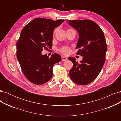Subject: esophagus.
Masks as SVG:
<instances>
[{"mask_svg": "<svg viewBox=\"0 0 121 121\" xmlns=\"http://www.w3.org/2000/svg\"><path fill=\"white\" fill-rule=\"evenodd\" d=\"M61 60H63V61H65V60H68V58L66 57H65V56H62Z\"/></svg>", "mask_w": 121, "mask_h": 121, "instance_id": "esophagus-1", "label": "esophagus"}]
</instances>
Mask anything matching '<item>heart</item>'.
Instances as JSON below:
<instances>
[{
	"label": "heart",
	"mask_w": 121,
	"mask_h": 121,
	"mask_svg": "<svg viewBox=\"0 0 121 121\" xmlns=\"http://www.w3.org/2000/svg\"><path fill=\"white\" fill-rule=\"evenodd\" d=\"M56 31H57V29H54L53 31V35L55 34ZM59 51H60V52L61 53H63L65 55H68L71 52V48L68 46H64L61 47V48H60L59 49Z\"/></svg>",
	"instance_id": "heart-1"
}]
</instances>
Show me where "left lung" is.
I'll return each mask as SVG.
<instances>
[{"label": "left lung", "instance_id": "1", "mask_svg": "<svg viewBox=\"0 0 121 121\" xmlns=\"http://www.w3.org/2000/svg\"><path fill=\"white\" fill-rule=\"evenodd\" d=\"M68 23L79 33L77 54L83 57L80 63L74 57H69L73 64L69 76L76 84L87 85L96 78L105 63L107 45L104 32L90 20H69Z\"/></svg>", "mask_w": 121, "mask_h": 121}]
</instances>
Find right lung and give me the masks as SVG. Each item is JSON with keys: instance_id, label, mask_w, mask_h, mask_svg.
<instances>
[{"instance_id": "1", "label": "right lung", "mask_w": 121, "mask_h": 121, "mask_svg": "<svg viewBox=\"0 0 121 121\" xmlns=\"http://www.w3.org/2000/svg\"><path fill=\"white\" fill-rule=\"evenodd\" d=\"M64 22L38 17L22 30L17 43V57L23 74L32 83L42 85L49 81L53 65L61 61L59 54L54 53L49 58L41 52L43 49H52L54 29Z\"/></svg>"}]
</instances>
